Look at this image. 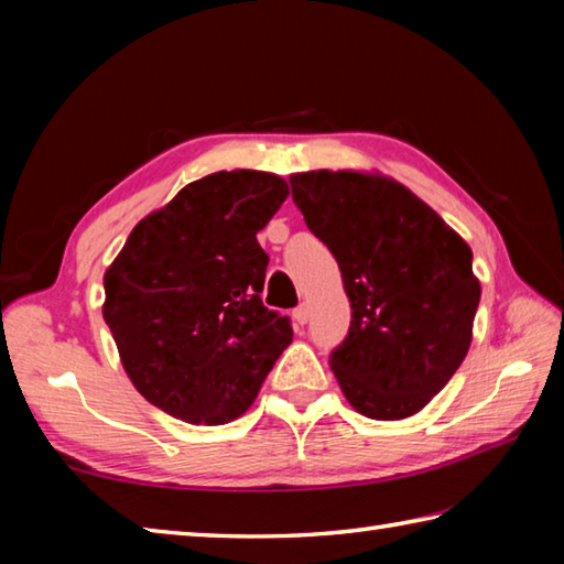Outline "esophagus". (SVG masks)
Here are the masks:
<instances>
[{"label": "esophagus", "mask_w": 564, "mask_h": 564, "mask_svg": "<svg viewBox=\"0 0 564 564\" xmlns=\"http://www.w3.org/2000/svg\"><path fill=\"white\" fill-rule=\"evenodd\" d=\"M308 316H311V311H308V305H299V308L293 311V321L299 323V326H303V323H308Z\"/></svg>", "instance_id": "34e87169"}]
</instances>
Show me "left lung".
<instances>
[{"mask_svg": "<svg viewBox=\"0 0 564 564\" xmlns=\"http://www.w3.org/2000/svg\"><path fill=\"white\" fill-rule=\"evenodd\" d=\"M291 191L350 301L348 336L330 352L343 395L373 420L417 413L470 348L480 303L470 246L393 178L323 169L293 174Z\"/></svg>", "mask_w": 564, "mask_h": 564, "instance_id": "1", "label": "left lung"}]
</instances>
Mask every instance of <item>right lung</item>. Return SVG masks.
Instances as JSON below:
<instances>
[{"label": "right lung", "mask_w": 564, "mask_h": 564, "mask_svg": "<svg viewBox=\"0 0 564 564\" xmlns=\"http://www.w3.org/2000/svg\"><path fill=\"white\" fill-rule=\"evenodd\" d=\"M289 196L265 171H218L133 226L104 273V321L151 405L194 425L243 415L293 340L261 301L269 256L256 234Z\"/></svg>", "instance_id": "add662e5"}]
</instances>
